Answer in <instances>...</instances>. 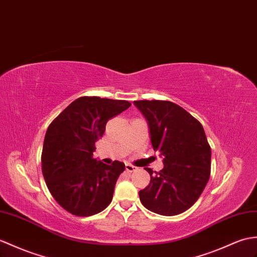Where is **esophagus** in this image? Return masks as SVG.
Returning <instances> with one entry per match:
<instances>
[{
	"instance_id": "esophagus-1",
	"label": "esophagus",
	"mask_w": 257,
	"mask_h": 257,
	"mask_svg": "<svg viewBox=\"0 0 257 257\" xmlns=\"http://www.w3.org/2000/svg\"><path fill=\"white\" fill-rule=\"evenodd\" d=\"M124 169H126V171H127V172H129V173H131V172H135V171L137 170L136 166H134V165H130V164H126V166H124Z\"/></svg>"
}]
</instances>
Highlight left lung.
<instances>
[{"instance_id":"obj_1","label":"left lung","mask_w":257,"mask_h":257,"mask_svg":"<svg viewBox=\"0 0 257 257\" xmlns=\"http://www.w3.org/2000/svg\"><path fill=\"white\" fill-rule=\"evenodd\" d=\"M150 128L154 151L163 157L160 172L146 169L150 184L139 192L141 204L162 216L189 209L209 181L211 148L201 123L170 100H135Z\"/></svg>"}]
</instances>
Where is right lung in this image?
Segmentation results:
<instances>
[{
	"instance_id": "right-lung-1",
	"label": "right lung",
	"mask_w": 257,
	"mask_h": 257,
	"mask_svg": "<svg viewBox=\"0 0 257 257\" xmlns=\"http://www.w3.org/2000/svg\"><path fill=\"white\" fill-rule=\"evenodd\" d=\"M130 106L127 100L82 96L49 124L41 169L48 189L64 210L88 217L103 211L111 202L124 164L114 161L106 165L94 159L93 152L107 121Z\"/></svg>"
}]
</instances>
